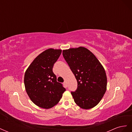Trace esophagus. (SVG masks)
<instances>
[{
	"mask_svg": "<svg viewBox=\"0 0 132 132\" xmlns=\"http://www.w3.org/2000/svg\"><path fill=\"white\" fill-rule=\"evenodd\" d=\"M64 85V86L67 87V86H68V85H67V81H64V84H63Z\"/></svg>",
	"mask_w": 132,
	"mask_h": 132,
	"instance_id": "esophagus-1",
	"label": "esophagus"
}]
</instances>
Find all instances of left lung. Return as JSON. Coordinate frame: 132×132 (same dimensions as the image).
Instances as JSON below:
<instances>
[{
    "label": "left lung",
    "instance_id": "1",
    "mask_svg": "<svg viewBox=\"0 0 132 132\" xmlns=\"http://www.w3.org/2000/svg\"><path fill=\"white\" fill-rule=\"evenodd\" d=\"M63 55L78 82L77 90L71 92L74 102L83 109L94 107L106 91L107 77L103 66L83 47L63 50Z\"/></svg>",
    "mask_w": 132,
    "mask_h": 132
}]
</instances>
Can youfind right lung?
Instances as JSON below:
<instances>
[{"label":"right lung","instance_id":"obj_1","mask_svg":"<svg viewBox=\"0 0 132 132\" xmlns=\"http://www.w3.org/2000/svg\"><path fill=\"white\" fill-rule=\"evenodd\" d=\"M61 50L48 49L36 58L27 69L24 84L27 95L36 105L48 109L57 105L65 91L62 84L57 81L53 72L54 64Z\"/></svg>","mask_w":132,"mask_h":132}]
</instances>
